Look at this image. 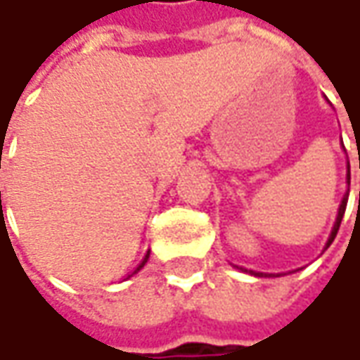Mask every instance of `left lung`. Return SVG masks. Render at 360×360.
<instances>
[{"instance_id": "8db88e82", "label": "left lung", "mask_w": 360, "mask_h": 360, "mask_svg": "<svg viewBox=\"0 0 360 360\" xmlns=\"http://www.w3.org/2000/svg\"><path fill=\"white\" fill-rule=\"evenodd\" d=\"M349 183H351V171H349ZM345 209H347V197L342 199V203L341 207H339V215H337V221H335V227H333V233H330V237H328V243H327V247L333 243V239L337 237V231H339V227H341V221H342V215H345ZM255 275H259V273H255ZM261 277V275H259Z\"/></svg>"}]
</instances>
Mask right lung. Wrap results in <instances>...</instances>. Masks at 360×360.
<instances>
[{"instance_id": "obj_1", "label": "right lung", "mask_w": 360, "mask_h": 360, "mask_svg": "<svg viewBox=\"0 0 360 360\" xmlns=\"http://www.w3.org/2000/svg\"><path fill=\"white\" fill-rule=\"evenodd\" d=\"M147 257H149V255H145V259H143L141 263H139V266H137V269H135V271H133V273H137V271H139V269H141V266L145 265V263H147Z\"/></svg>"}]
</instances>
